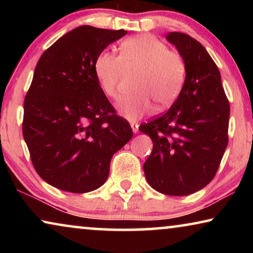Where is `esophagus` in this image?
Segmentation results:
<instances>
[{"label":"esophagus","mask_w":253,"mask_h":253,"mask_svg":"<svg viewBox=\"0 0 253 253\" xmlns=\"http://www.w3.org/2000/svg\"><path fill=\"white\" fill-rule=\"evenodd\" d=\"M131 127H132L133 133H138V131H139V129H138V127H139V126H138L137 123H131Z\"/></svg>","instance_id":"1"}]
</instances>
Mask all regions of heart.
Wrapping results in <instances>:
<instances>
[{
  "instance_id": "heart-1",
  "label": "heart",
  "mask_w": 253,
  "mask_h": 253,
  "mask_svg": "<svg viewBox=\"0 0 253 253\" xmlns=\"http://www.w3.org/2000/svg\"><path fill=\"white\" fill-rule=\"evenodd\" d=\"M94 75L100 88L109 98L119 94V83L124 69L140 70L133 94L123 96L116 103L126 119L137 121L152 113L155 103L167 108L178 98L184 85L186 68L182 55L168 49L165 42L152 34L127 38L121 43L120 55L103 50L98 54Z\"/></svg>"
}]
</instances>
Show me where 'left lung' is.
Listing matches in <instances>:
<instances>
[{"instance_id": "1", "label": "left lung", "mask_w": 253, "mask_h": 253, "mask_svg": "<svg viewBox=\"0 0 253 253\" xmlns=\"http://www.w3.org/2000/svg\"><path fill=\"white\" fill-rule=\"evenodd\" d=\"M185 62L184 85L164 115L139 126L153 150L144 164L148 184L168 196H188L215 176L228 145L230 107L216 64L205 47L181 32L166 36Z\"/></svg>"}]
</instances>
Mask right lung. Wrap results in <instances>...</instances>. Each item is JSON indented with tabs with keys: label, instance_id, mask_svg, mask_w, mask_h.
Instances as JSON below:
<instances>
[{
	"label": "right lung",
	"instance_id": "right-lung-1",
	"mask_svg": "<svg viewBox=\"0 0 253 253\" xmlns=\"http://www.w3.org/2000/svg\"><path fill=\"white\" fill-rule=\"evenodd\" d=\"M126 34L76 27L38 61L24 101L23 136L34 169L51 186L75 193L100 188L113 155L132 138L93 69L98 54Z\"/></svg>",
	"mask_w": 253,
	"mask_h": 253
}]
</instances>
